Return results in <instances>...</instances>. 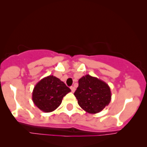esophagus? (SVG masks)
Returning a JSON list of instances; mask_svg holds the SVG:
<instances>
[{
  "instance_id": "1",
  "label": "esophagus",
  "mask_w": 147,
  "mask_h": 147,
  "mask_svg": "<svg viewBox=\"0 0 147 147\" xmlns=\"http://www.w3.org/2000/svg\"><path fill=\"white\" fill-rule=\"evenodd\" d=\"M70 88H71V91L73 92V93H74V92H75L76 88H75V87H74V86H71Z\"/></svg>"
}]
</instances>
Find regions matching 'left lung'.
Listing matches in <instances>:
<instances>
[{
    "label": "left lung",
    "mask_w": 147,
    "mask_h": 147,
    "mask_svg": "<svg viewBox=\"0 0 147 147\" xmlns=\"http://www.w3.org/2000/svg\"><path fill=\"white\" fill-rule=\"evenodd\" d=\"M74 95L84 111L90 114L98 113L110 104V88L103 80L86 75L79 80Z\"/></svg>",
    "instance_id": "8db88e82"
}]
</instances>
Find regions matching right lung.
Returning a JSON list of instances; mask_svg holds the SVG:
<instances>
[{
	"label": "right lung",
	"instance_id": "obj_1",
	"mask_svg": "<svg viewBox=\"0 0 147 147\" xmlns=\"http://www.w3.org/2000/svg\"><path fill=\"white\" fill-rule=\"evenodd\" d=\"M71 89L58 78L48 76L37 83L32 90L34 104L44 112H51L61 105Z\"/></svg>",
	"mask_w": 147,
	"mask_h": 147
}]
</instances>
